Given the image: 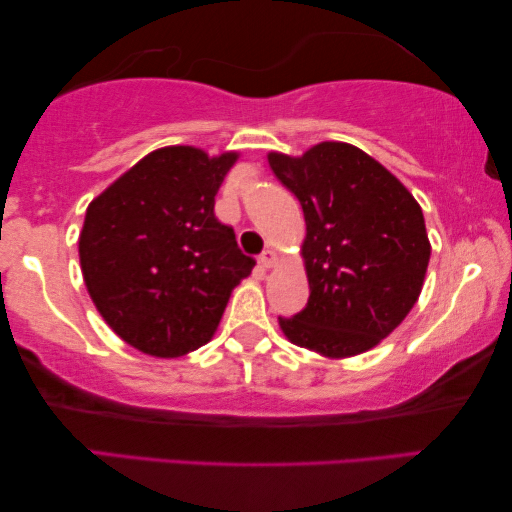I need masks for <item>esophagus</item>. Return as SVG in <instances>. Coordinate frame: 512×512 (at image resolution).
Wrapping results in <instances>:
<instances>
[{
    "mask_svg": "<svg viewBox=\"0 0 512 512\" xmlns=\"http://www.w3.org/2000/svg\"><path fill=\"white\" fill-rule=\"evenodd\" d=\"M258 263H261L265 270L267 267H274L276 265V251L274 249H265L261 256H258Z\"/></svg>",
    "mask_w": 512,
    "mask_h": 512,
    "instance_id": "esophagus-1",
    "label": "esophagus"
}]
</instances>
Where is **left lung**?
<instances>
[{"instance_id": "obj_1", "label": "left lung", "mask_w": 512, "mask_h": 512, "mask_svg": "<svg viewBox=\"0 0 512 512\" xmlns=\"http://www.w3.org/2000/svg\"><path fill=\"white\" fill-rule=\"evenodd\" d=\"M272 172L299 199L301 256L311 297L279 317L297 347L329 358L363 354L415 306L431 245L415 197L397 177L347 142H320L304 156L272 152Z\"/></svg>"}]
</instances>
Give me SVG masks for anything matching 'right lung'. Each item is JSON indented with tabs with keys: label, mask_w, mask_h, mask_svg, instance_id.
Masks as SVG:
<instances>
[{
	"label": "right lung",
	"mask_w": 512,
	"mask_h": 512,
	"mask_svg": "<svg viewBox=\"0 0 512 512\" xmlns=\"http://www.w3.org/2000/svg\"><path fill=\"white\" fill-rule=\"evenodd\" d=\"M236 161V152L156 149L88 206L83 281L106 324L142 354L177 358L206 345L256 265L213 213Z\"/></svg>",
	"instance_id": "obj_1"
}]
</instances>
